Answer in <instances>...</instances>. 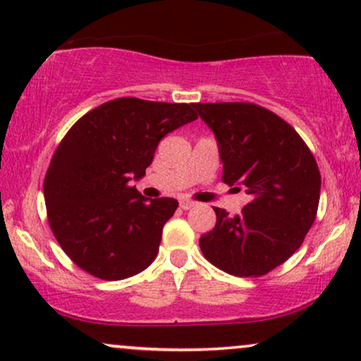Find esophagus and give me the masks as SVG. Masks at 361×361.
I'll return each mask as SVG.
<instances>
[{
	"mask_svg": "<svg viewBox=\"0 0 361 361\" xmlns=\"http://www.w3.org/2000/svg\"><path fill=\"white\" fill-rule=\"evenodd\" d=\"M179 204H180V209H184V211H188V209L195 206V202H192V201H185V199H184V201H180Z\"/></svg>",
	"mask_w": 361,
	"mask_h": 361,
	"instance_id": "esophagus-1",
	"label": "esophagus"
}]
</instances>
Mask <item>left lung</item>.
Segmentation results:
<instances>
[{
    "label": "left lung",
    "mask_w": 361,
    "mask_h": 361,
    "mask_svg": "<svg viewBox=\"0 0 361 361\" xmlns=\"http://www.w3.org/2000/svg\"><path fill=\"white\" fill-rule=\"evenodd\" d=\"M194 109L217 139L222 182L251 195L234 217L214 207V229L199 239L202 255L239 278L268 274L295 255L317 219V160L300 133L264 106L219 102Z\"/></svg>",
    "instance_id": "1"
}]
</instances>
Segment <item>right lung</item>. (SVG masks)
<instances>
[{
	"instance_id": "right-lung-1",
	"label": "right lung",
	"mask_w": 361,
	"mask_h": 361,
	"mask_svg": "<svg viewBox=\"0 0 361 361\" xmlns=\"http://www.w3.org/2000/svg\"><path fill=\"white\" fill-rule=\"evenodd\" d=\"M192 106L122 97L90 110L66 132L43 194L53 234L78 268L118 281L152 264L179 202H149L130 180L145 176L169 132L197 118Z\"/></svg>"
}]
</instances>
